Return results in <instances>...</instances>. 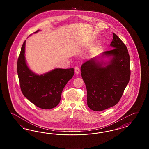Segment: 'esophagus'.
<instances>
[{
    "label": "esophagus",
    "mask_w": 149,
    "mask_h": 149,
    "mask_svg": "<svg viewBox=\"0 0 149 149\" xmlns=\"http://www.w3.org/2000/svg\"><path fill=\"white\" fill-rule=\"evenodd\" d=\"M74 72L76 74H78L80 72V69L79 67H76L74 68Z\"/></svg>",
    "instance_id": "obj_1"
}]
</instances>
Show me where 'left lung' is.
<instances>
[{
  "label": "left lung",
  "instance_id": "left-lung-1",
  "mask_svg": "<svg viewBox=\"0 0 149 149\" xmlns=\"http://www.w3.org/2000/svg\"><path fill=\"white\" fill-rule=\"evenodd\" d=\"M110 46L113 49L92 58L81 67L87 105L93 111H103L117 104L130 81V57L126 45L113 33ZM105 58L109 60L104 61Z\"/></svg>",
  "mask_w": 149,
  "mask_h": 149
}]
</instances>
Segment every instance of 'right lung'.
<instances>
[{
  "label": "right lung",
  "mask_w": 149,
  "mask_h": 149,
  "mask_svg": "<svg viewBox=\"0 0 149 149\" xmlns=\"http://www.w3.org/2000/svg\"><path fill=\"white\" fill-rule=\"evenodd\" d=\"M25 42L23 44L17 63L21 91L26 98L38 108H55L59 104L62 92L72 78L74 69L56 68L40 75L36 74L29 69L26 62Z\"/></svg>",
  "instance_id": "right-lung-1"
}]
</instances>
